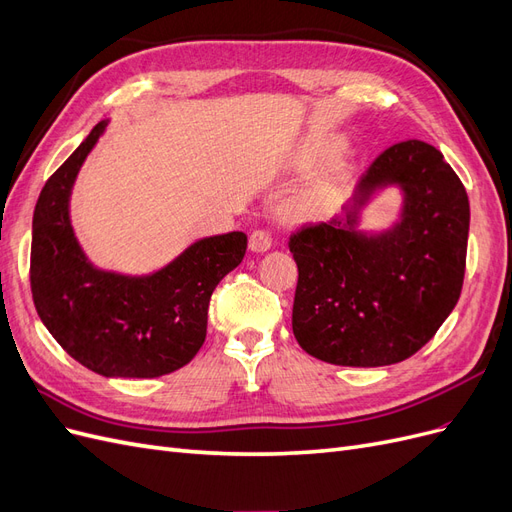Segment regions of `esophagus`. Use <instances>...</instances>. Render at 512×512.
<instances>
[{"label": "esophagus", "mask_w": 512, "mask_h": 512, "mask_svg": "<svg viewBox=\"0 0 512 512\" xmlns=\"http://www.w3.org/2000/svg\"><path fill=\"white\" fill-rule=\"evenodd\" d=\"M250 250L256 254H262L271 250V235L267 230H254L250 235Z\"/></svg>", "instance_id": "obj_1"}]
</instances>
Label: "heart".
I'll return each mask as SVG.
<instances>
[{
    "mask_svg": "<svg viewBox=\"0 0 512 512\" xmlns=\"http://www.w3.org/2000/svg\"><path fill=\"white\" fill-rule=\"evenodd\" d=\"M337 147H339V141H320V143H314V145L301 149L299 153H294L292 162L297 166H305L312 160H316L318 156H324V153L335 151ZM342 177H344V170H337V173L329 175L327 179H320L318 183H314L312 188H307V192H303V196L299 198V203L294 205V211H297V213H318V211H322L324 207H327L329 198H331L333 190L337 188V183L342 181Z\"/></svg>",
    "mask_w": 512,
    "mask_h": 512,
    "instance_id": "heart-1",
    "label": "heart"
}]
</instances>
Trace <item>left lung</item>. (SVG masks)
I'll use <instances>...</instances> for the list:
<instances>
[{
	"mask_svg": "<svg viewBox=\"0 0 512 512\" xmlns=\"http://www.w3.org/2000/svg\"><path fill=\"white\" fill-rule=\"evenodd\" d=\"M391 187L402 196L398 220L363 231L364 209ZM342 211L290 237L299 267L292 333L307 354L333 365L406 361L459 301L470 230L466 188L436 147L404 141L369 164Z\"/></svg>",
	"mask_w": 512,
	"mask_h": 512,
	"instance_id": "1",
	"label": "left lung"
}]
</instances>
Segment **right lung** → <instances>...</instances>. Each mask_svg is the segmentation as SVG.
Returning a JSON list of instances; mask_svg holds the SVG:
<instances>
[{
  "label": "right lung",
  "mask_w": 512,
  "mask_h": 512,
  "mask_svg": "<svg viewBox=\"0 0 512 512\" xmlns=\"http://www.w3.org/2000/svg\"><path fill=\"white\" fill-rule=\"evenodd\" d=\"M102 119L44 183L34 211L32 294L38 316L74 361L104 378H158L188 365L207 335L211 294L241 265L243 232L198 239L158 271L132 275L89 260L70 196Z\"/></svg>",
  "instance_id": "obj_1"
}]
</instances>
